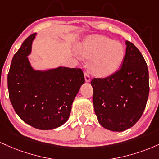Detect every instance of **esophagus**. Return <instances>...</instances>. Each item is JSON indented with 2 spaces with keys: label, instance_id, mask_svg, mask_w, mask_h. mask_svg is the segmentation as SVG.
<instances>
[{
  "label": "esophagus",
  "instance_id": "esophagus-1",
  "mask_svg": "<svg viewBox=\"0 0 159 159\" xmlns=\"http://www.w3.org/2000/svg\"><path fill=\"white\" fill-rule=\"evenodd\" d=\"M84 76H85V81H86V82H89V81H90V76H89V74L88 72H85Z\"/></svg>",
  "mask_w": 159,
  "mask_h": 159
}]
</instances>
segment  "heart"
Listing matches in <instances>:
<instances>
[{"mask_svg": "<svg viewBox=\"0 0 159 159\" xmlns=\"http://www.w3.org/2000/svg\"><path fill=\"white\" fill-rule=\"evenodd\" d=\"M81 57L91 59L90 72L99 77L114 74L122 65L125 58V47L121 42L103 35H92L78 46Z\"/></svg>", "mask_w": 159, "mask_h": 159, "instance_id": "obj_1", "label": "heart"}]
</instances>
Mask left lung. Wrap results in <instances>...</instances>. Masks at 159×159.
I'll list each match as a JSON object with an SVG mask.
<instances>
[{"instance_id":"8db88e82","label":"left lung","mask_w":159,"mask_h":159,"mask_svg":"<svg viewBox=\"0 0 159 159\" xmlns=\"http://www.w3.org/2000/svg\"><path fill=\"white\" fill-rule=\"evenodd\" d=\"M125 43L122 67L110 76L91 82L98 120L113 131L127 130L140 119L149 92L147 62L132 43Z\"/></svg>"}]
</instances>
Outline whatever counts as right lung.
I'll return each instance as SVG.
<instances>
[{
    "mask_svg": "<svg viewBox=\"0 0 159 159\" xmlns=\"http://www.w3.org/2000/svg\"><path fill=\"white\" fill-rule=\"evenodd\" d=\"M36 33L14 55L7 76L9 98L14 110L32 127L54 129L70 116L73 101L85 83L80 68L59 67L45 71L32 68L28 56Z\"/></svg>",
    "mask_w": 159,
    "mask_h": 159,
    "instance_id": "obj_1",
    "label": "right lung"
}]
</instances>
